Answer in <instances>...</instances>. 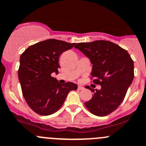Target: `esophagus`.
<instances>
[{"label": "esophagus", "mask_w": 146, "mask_h": 146, "mask_svg": "<svg viewBox=\"0 0 146 146\" xmlns=\"http://www.w3.org/2000/svg\"><path fill=\"white\" fill-rule=\"evenodd\" d=\"M77 89H78L79 90H84V87H82V86H78Z\"/></svg>", "instance_id": "34e87169"}]
</instances>
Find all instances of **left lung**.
<instances>
[{
    "label": "left lung",
    "instance_id": "left-lung-1",
    "mask_svg": "<svg viewBox=\"0 0 146 146\" xmlns=\"http://www.w3.org/2000/svg\"><path fill=\"white\" fill-rule=\"evenodd\" d=\"M74 47L90 59L92 82L101 86L100 90L95 91L86 86L93 97L84 105L95 115H108L120 106L133 82V59L125 49L109 41L79 43Z\"/></svg>",
    "mask_w": 146,
    "mask_h": 146
}]
</instances>
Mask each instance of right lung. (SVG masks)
Wrapping results in <instances>:
<instances>
[{"mask_svg":"<svg viewBox=\"0 0 146 146\" xmlns=\"http://www.w3.org/2000/svg\"><path fill=\"white\" fill-rule=\"evenodd\" d=\"M75 44L47 39L30 46L21 55L18 75L22 93L26 103L36 113L41 115L54 113L62 106L68 93L77 89L76 84H61L51 76L60 68L61 54Z\"/></svg>","mask_w":146,"mask_h":146,"instance_id":"1","label":"right lung"}]
</instances>
